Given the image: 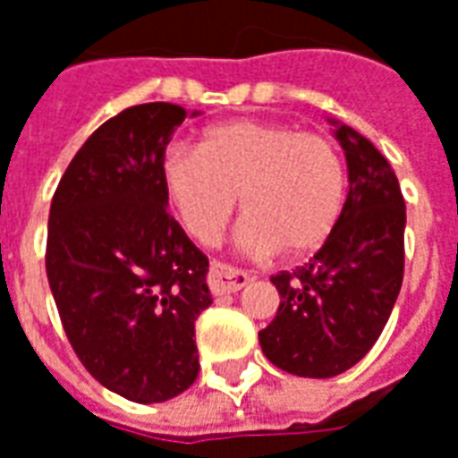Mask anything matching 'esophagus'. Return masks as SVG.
<instances>
[{"label": "esophagus", "instance_id": "1", "mask_svg": "<svg viewBox=\"0 0 458 458\" xmlns=\"http://www.w3.org/2000/svg\"><path fill=\"white\" fill-rule=\"evenodd\" d=\"M250 283V277L245 273H240L235 267H230L225 262H210V270H208V287L213 295H230V293H238L245 284Z\"/></svg>", "mask_w": 458, "mask_h": 458}]
</instances>
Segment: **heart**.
<instances>
[{
    "label": "heart",
    "mask_w": 458,
    "mask_h": 458,
    "mask_svg": "<svg viewBox=\"0 0 458 458\" xmlns=\"http://www.w3.org/2000/svg\"><path fill=\"white\" fill-rule=\"evenodd\" d=\"M163 198L200 245L216 242L235 213L238 245L255 255L300 258L322 248L347 200V171L327 136L240 118L203 131L196 148L163 153Z\"/></svg>",
    "instance_id": "b5f03b06"
}]
</instances>
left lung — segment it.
Masks as SVG:
<instances>
[{"mask_svg":"<svg viewBox=\"0 0 458 458\" xmlns=\"http://www.w3.org/2000/svg\"><path fill=\"white\" fill-rule=\"evenodd\" d=\"M350 193L327 242L310 262L270 277L277 315L260 329L265 357L284 372L327 379L379 340L404 280V196L392 165L350 126L335 131Z\"/></svg>","mask_w":458,"mask_h":458,"instance_id":"1","label":"left lung"}]
</instances>
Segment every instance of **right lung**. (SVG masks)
<instances>
[{"label": "right lung", "mask_w": 458, "mask_h": 458, "mask_svg": "<svg viewBox=\"0 0 458 458\" xmlns=\"http://www.w3.org/2000/svg\"><path fill=\"white\" fill-rule=\"evenodd\" d=\"M185 108H123L86 139L51 198L47 277L96 382L139 404L196 382L208 258L165 210L161 158Z\"/></svg>", "instance_id": "right-lung-1"}]
</instances>
